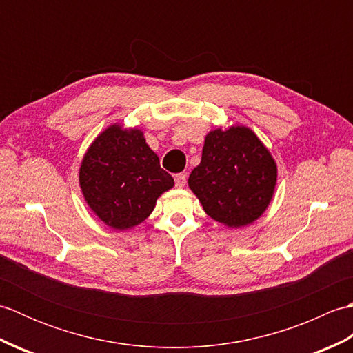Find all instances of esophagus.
<instances>
[{
  "instance_id": "obj_1",
  "label": "esophagus",
  "mask_w": 353,
  "mask_h": 353,
  "mask_svg": "<svg viewBox=\"0 0 353 353\" xmlns=\"http://www.w3.org/2000/svg\"><path fill=\"white\" fill-rule=\"evenodd\" d=\"M174 182H176L177 188H183V186L186 185V176L185 174H176Z\"/></svg>"
}]
</instances>
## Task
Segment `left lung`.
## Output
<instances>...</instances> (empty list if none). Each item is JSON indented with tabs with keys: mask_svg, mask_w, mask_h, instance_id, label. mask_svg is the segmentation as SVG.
<instances>
[{
	"mask_svg": "<svg viewBox=\"0 0 353 353\" xmlns=\"http://www.w3.org/2000/svg\"><path fill=\"white\" fill-rule=\"evenodd\" d=\"M276 181L277 167L267 147L249 127L232 125L206 134L188 185L211 219L243 228L264 214Z\"/></svg>",
	"mask_w": 353,
	"mask_h": 353,
	"instance_id": "left-lung-1",
	"label": "left lung"
}]
</instances>
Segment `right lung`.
<instances>
[{
    "mask_svg": "<svg viewBox=\"0 0 353 353\" xmlns=\"http://www.w3.org/2000/svg\"><path fill=\"white\" fill-rule=\"evenodd\" d=\"M79 182L88 206L115 230L138 226L174 186L139 129L112 124L88 148Z\"/></svg>",
    "mask_w": 353,
    "mask_h": 353,
    "instance_id": "right-lung-1",
    "label": "right lung"
}]
</instances>
